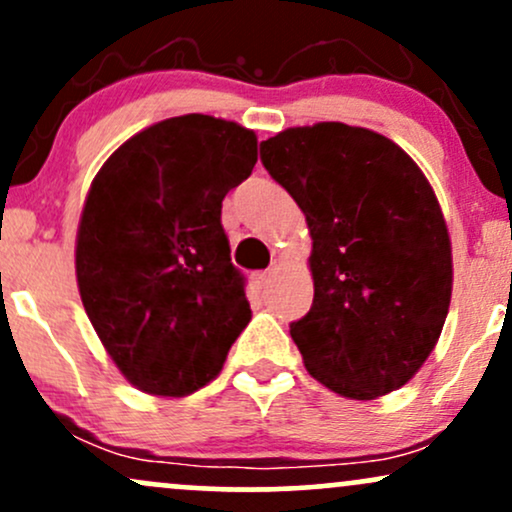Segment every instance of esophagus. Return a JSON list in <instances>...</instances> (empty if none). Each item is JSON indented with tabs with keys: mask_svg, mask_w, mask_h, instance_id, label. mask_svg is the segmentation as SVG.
Masks as SVG:
<instances>
[{
	"mask_svg": "<svg viewBox=\"0 0 512 512\" xmlns=\"http://www.w3.org/2000/svg\"><path fill=\"white\" fill-rule=\"evenodd\" d=\"M255 284L260 286V289H267V286L272 284V272H257L255 274Z\"/></svg>",
	"mask_w": 512,
	"mask_h": 512,
	"instance_id": "obj_1",
	"label": "esophagus"
}]
</instances>
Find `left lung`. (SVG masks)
<instances>
[{
    "mask_svg": "<svg viewBox=\"0 0 512 512\" xmlns=\"http://www.w3.org/2000/svg\"><path fill=\"white\" fill-rule=\"evenodd\" d=\"M260 156L313 238V308L291 322L305 368L349 399L399 390L431 356L452 296L431 182L395 142L344 122L284 129Z\"/></svg>",
    "mask_w": 512,
    "mask_h": 512,
    "instance_id": "8db88e82",
    "label": "left lung"
}]
</instances>
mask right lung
<instances>
[{"label":"right lung","instance_id":"right-lung-1","mask_svg":"<svg viewBox=\"0 0 512 512\" xmlns=\"http://www.w3.org/2000/svg\"><path fill=\"white\" fill-rule=\"evenodd\" d=\"M255 163L252 129L192 113L134 134L91 182L76 284L105 351L146 395L211 383L250 322L221 202Z\"/></svg>","mask_w":512,"mask_h":512}]
</instances>
